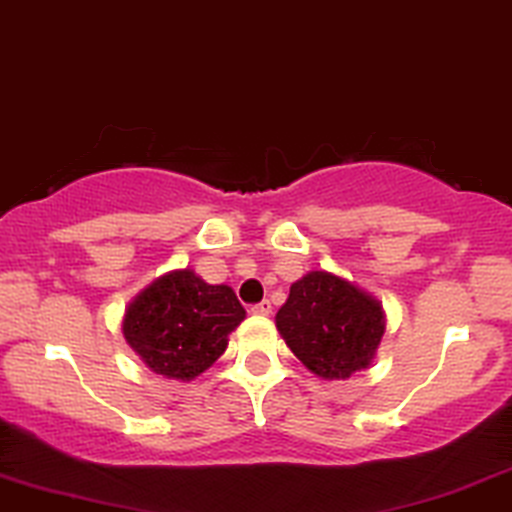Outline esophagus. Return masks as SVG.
Instances as JSON below:
<instances>
[{
  "mask_svg": "<svg viewBox=\"0 0 512 512\" xmlns=\"http://www.w3.org/2000/svg\"><path fill=\"white\" fill-rule=\"evenodd\" d=\"M250 311L255 313V316H269V313H271V302H269V299H264V302L250 306Z\"/></svg>",
  "mask_w": 512,
  "mask_h": 512,
  "instance_id": "obj_1",
  "label": "esophagus"
}]
</instances>
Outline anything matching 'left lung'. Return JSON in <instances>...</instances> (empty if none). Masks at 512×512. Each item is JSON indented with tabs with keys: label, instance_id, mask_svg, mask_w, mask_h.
I'll return each mask as SVG.
<instances>
[{
	"label": "left lung",
	"instance_id": "8db88e82",
	"mask_svg": "<svg viewBox=\"0 0 512 512\" xmlns=\"http://www.w3.org/2000/svg\"><path fill=\"white\" fill-rule=\"evenodd\" d=\"M276 327L306 370L337 381L372 365L386 316L370 292L320 269L290 285V295L276 313Z\"/></svg>",
	"mask_w": 512,
	"mask_h": 512
}]
</instances>
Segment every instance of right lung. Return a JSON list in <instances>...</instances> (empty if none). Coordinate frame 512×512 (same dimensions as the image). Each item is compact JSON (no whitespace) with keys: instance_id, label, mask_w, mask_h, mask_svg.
<instances>
[{"instance_id":"obj_1","label":"right lung","mask_w":512,"mask_h":512,"mask_svg":"<svg viewBox=\"0 0 512 512\" xmlns=\"http://www.w3.org/2000/svg\"><path fill=\"white\" fill-rule=\"evenodd\" d=\"M243 318L229 285H210L192 269H175L135 295L121 330L154 374L192 381L222 356Z\"/></svg>"}]
</instances>
